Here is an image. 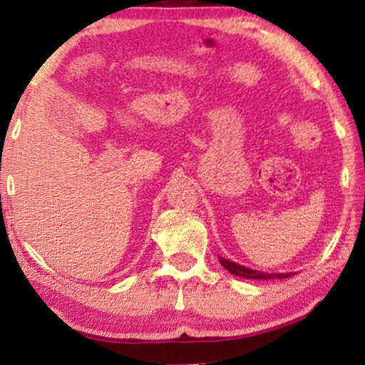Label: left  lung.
Wrapping results in <instances>:
<instances>
[{"label":"left lung","mask_w":365,"mask_h":365,"mask_svg":"<svg viewBox=\"0 0 365 365\" xmlns=\"http://www.w3.org/2000/svg\"><path fill=\"white\" fill-rule=\"evenodd\" d=\"M219 261L228 272H230V274L237 275V277H245V279L269 280V279H287V277L294 275V274H292V272H289V274H265V272L252 270L248 267H243V265H240V264H235L232 261H227V259H224V257H219Z\"/></svg>","instance_id":"8db88e82"}]
</instances>
